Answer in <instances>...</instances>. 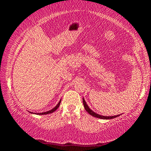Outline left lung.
I'll return each instance as SVG.
<instances>
[{"mask_svg":"<svg viewBox=\"0 0 151 151\" xmlns=\"http://www.w3.org/2000/svg\"><path fill=\"white\" fill-rule=\"evenodd\" d=\"M83 105H84L85 110H86L87 112L90 114V115H92V116H93V117H96V118H100V119H112V118H116V117H118L120 115H114V116H103V115H99V114L96 113V112H94L93 111L91 110V109H90L89 106H88V104H87L86 102H85L84 99H83Z\"/></svg>","mask_w":151,"mask_h":151,"instance_id":"1","label":"left lung"}]
</instances>
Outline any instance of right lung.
<instances>
[{
	"instance_id": "obj_1",
	"label": "right lung",
	"mask_w": 151,
	"mask_h": 151,
	"mask_svg": "<svg viewBox=\"0 0 151 151\" xmlns=\"http://www.w3.org/2000/svg\"><path fill=\"white\" fill-rule=\"evenodd\" d=\"M60 101H61V100H60V101L58 102V104L56 105V106H55L53 109H52L51 110H49V111H47V112H41V113H35V114H37V115H47V114L52 113L53 112H55V111L56 109L59 107V106H60ZM30 113H33V112H30Z\"/></svg>"
}]
</instances>
